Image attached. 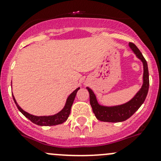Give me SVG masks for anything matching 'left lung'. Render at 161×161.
Segmentation results:
<instances>
[{
  "label": "left lung",
  "instance_id": "8db88e82",
  "mask_svg": "<svg viewBox=\"0 0 161 161\" xmlns=\"http://www.w3.org/2000/svg\"><path fill=\"white\" fill-rule=\"evenodd\" d=\"M129 47L133 50L137 58H139L143 64V84L140 90L128 103L114 107L101 106L98 103L95 94L89 87H86L90 92V102L92 111L96 118L101 121L106 122H121L129 118L141 105L145 101L149 90L150 80H149V71L147 62L142 56L140 50L133 43H129Z\"/></svg>",
  "mask_w": 161,
  "mask_h": 161
}]
</instances>
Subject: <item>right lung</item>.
Masks as SVG:
<instances>
[{
	"label": "right lung",
	"mask_w": 161,
	"mask_h": 161,
	"mask_svg": "<svg viewBox=\"0 0 161 161\" xmlns=\"http://www.w3.org/2000/svg\"><path fill=\"white\" fill-rule=\"evenodd\" d=\"M79 89H80L79 87L77 88L74 92H72L70 95H69V97H68L67 99V101H66L65 106L64 107V108H63L61 111L58 112L56 114L51 115V116H34V115L30 114L23 111V110L19 106V104H18L17 102H16L15 99H14V96L12 95V97L13 99H14V103H15L16 106H17L19 111H20L24 116L26 117L28 119H30L32 123L40 126H51L62 124L63 122H64V121L68 119L69 114H70L71 108V106H72L73 102H74L75 97L76 93H77L78 90H79Z\"/></svg>",
	"instance_id": "right-lung-1"
}]
</instances>
